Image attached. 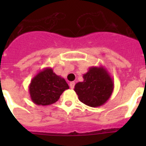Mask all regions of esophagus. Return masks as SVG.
<instances>
[{
	"instance_id": "obj_1",
	"label": "esophagus",
	"mask_w": 146,
	"mask_h": 146,
	"mask_svg": "<svg viewBox=\"0 0 146 146\" xmlns=\"http://www.w3.org/2000/svg\"><path fill=\"white\" fill-rule=\"evenodd\" d=\"M74 85H75V82H71L70 83H69V86H70V88H72V89L74 88Z\"/></svg>"
}]
</instances>
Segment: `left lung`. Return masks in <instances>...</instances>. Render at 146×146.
<instances>
[{
  "instance_id": "1",
  "label": "left lung",
  "mask_w": 146,
  "mask_h": 146,
  "mask_svg": "<svg viewBox=\"0 0 146 146\" xmlns=\"http://www.w3.org/2000/svg\"><path fill=\"white\" fill-rule=\"evenodd\" d=\"M84 80L74 86V91L81 102L97 108L107 102L113 94L114 82L103 66L90 67L82 76Z\"/></svg>"
}]
</instances>
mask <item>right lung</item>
<instances>
[{
  "label": "right lung",
  "mask_w": 146,
  "mask_h": 146,
  "mask_svg": "<svg viewBox=\"0 0 146 146\" xmlns=\"http://www.w3.org/2000/svg\"><path fill=\"white\" fill-rule=\"evenodd\" d=\"M69 88L65 80L54 73L52 68L49 67L35 75L28 88L32 102L42 106L56 102L62 93Z\"/></svg>",
  "instance_id": "obj_1"
}]
</instances>
